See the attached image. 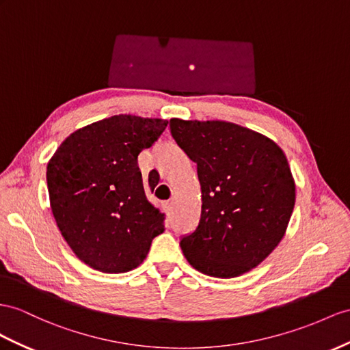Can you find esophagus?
<instances>
[{
	"mask_svg": "<svg viewBox=\"0 0 350 350\" xmlns=\"http://www.w3.org/2000/svg\"><path fill=\"white\" fill-rule=\"evenodd\" d=\"M164 208H165V211H167V213L173 211V208H174V200L172 198V200L165 201V202H164Z\"/></svg>",
	"mask_w": 350,
	"mask_h": 350,
	"instance_id": "1",
	"label": "esophagus"
}]
</instances>
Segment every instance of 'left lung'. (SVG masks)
Masks as SVG:
<instances>
[{
    "mask_svg": "<svg viewBox=\"0 0 350 350\" xmlns=\"http://www.w3.org/2000/svg\"><path fill=\"white\" fill-rule=\"evenodd\" d=\"M196 163L202 207L198 226L180 238L196 271L234 278L252 271L280 244L295 202L282 149L262 134L225 121L170 120Z\"/></svg>",
    "mask_w": 350,
    "mask_h": 350,
    "instance_id": "left-lung-1",
    "label": "left lung"
}]
</instances>
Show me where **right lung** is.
Listing matches in <instances>:
<instances>
[{"instance_id": "right-lung-1", "label": "right lung", "mask_w": 350, "mask_h": 350, "mask_svg": "<svg viewBox=\"0 0 350 350\" xmlns=\"http://www.w3.org/2000/svg\"><path fill=\"white\" fill-rule=\"evenodd\" d=\"M168 121L115 115L70 134L47 165L53 216L79 260L122 273L145 260L165 214L145 193L137 157Z\"/></svg>"}]
</instances>
